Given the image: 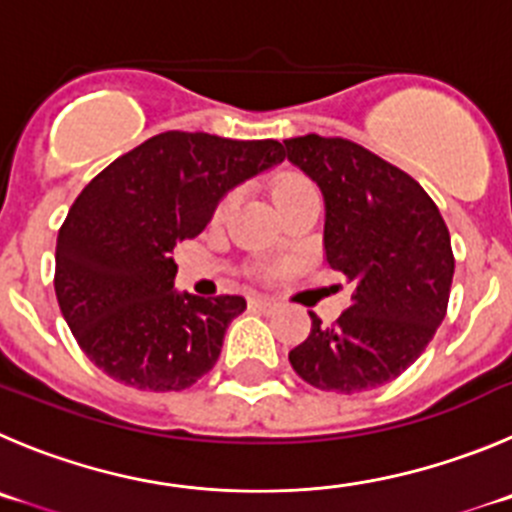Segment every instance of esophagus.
<instances>
[{
	"label": "esophagus",
	"instance_id": "esophagus-1",
	"mask_svg": "<svg viewBox=\"0 0 512 512\" xmlns=\"http://www.w3.org/2000/svg\"><path fill=\"white\" fill-rule=\"evenodd\" d=\"M250 308L257 310V313H270V310L275 308V303H272L270 298H260V295H252Z\"/></svg>",
	"mask_w": 512,
	"mask_h": 512
}]
</instances>
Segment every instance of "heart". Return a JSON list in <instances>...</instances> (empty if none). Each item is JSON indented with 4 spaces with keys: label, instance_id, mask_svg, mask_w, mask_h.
Instances as JSON below:
<instances>
[{
    "label": "heart",
    "instance_id": "b5f03b06",
    "mask_svg": "<svg viewBox=\"0 0 512 512\" xmlns=\"http://www.w3.org/2000/svg\"><path fill=\"white\" fill-rule=\"evenodd\" d=\"M310 194H318V191H315V184L308 179V176L295 174V171H288V174L278 176V181H275V186H272V197H275V202H278L280 209L298 202V199L310 197ZM237 199H240L237 191H227V194L219 199L217 207H214V222L227 219L229 214H232V209L237 207Z\"/></svg>",
    "mask_w": 512,
    "mask_h": 512
}]
</instances>
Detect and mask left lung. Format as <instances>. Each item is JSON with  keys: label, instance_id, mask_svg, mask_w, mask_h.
Instances as JSON below:
<instances>
[{"label": "left lung", "instance_id": "obj_1", "mask_svg": "<svg viewBox=\"0 0 512 512\" xmlns=\"http://www.w3.org/2000/svg\"><path fill=\"white\" fill-rule=\"evenodd\" d=\"M285 154L321 186L323 250L353 285L351 305L288 353L310 386L358 394L396 379L422 356L447 315L455 255L450 229L417 179L361 143L288 138Z\"/></svg>", "mask_w": 512, "mask_h": 512}]
</instances>
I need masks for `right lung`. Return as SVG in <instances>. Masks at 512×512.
I'll list each match as a JSON object with an SVG mask.
<instances>
[{
  "label": "right lung",
  "mask_w": 512,
  "mask_h": 512,
  "mask_svg": "<svg viewBox=\"0 0 512 512\" xmlns=\"http://www.w3.org/2000/svg\"><path fill=\"white\" fill-rule=\"evenodd\" d=\"M283 143L166 131L105 166L57 232L55 295L85 356L141 391H181L217 364L242 295H179L174 250Z\"/></svg>",
  "instance_id": "1"
}]
</instances>
